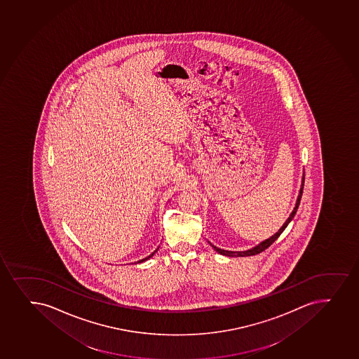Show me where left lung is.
Segmentation results:
<instances>
[{
	"mask_svg": "<svg viewBox=\"0 0 359 359\" xmlns=\"http://www.w3.org/2000/svg\"><path fill=\"white\" fill-rule=\"evenodd\" d=\"M303 186H304V174H303L302 177V184H301V189H299V194H298L297 201H296V205H294V210H292V212H291L289 218L286 219L285 223L283 224L282 228L276 233V234L272 235L270 238H267L265 241L260 242L258 246L253 247V248H250L248 250H243V252H233V250H221V248H218V247L214 246L211 242H209L210 245L212 246L217 253L222 254V255H226V257H250V255H255V254L262 253V250H265L266 248H269V247L273 243L277 238L280 236L283 231L285 230L287 224L292 221V218H294V215L297 212L298 206H299V202H301V198H302L303 194Z\"/></svg>",
	"mask_w": 359,
	"mask_h": 359,
	"instance_id": "1",
	"label": "left lung"
}]
</instances>
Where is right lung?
Instances as JSON below:
<instances>
[{
    "mask_svg": "<svg viewBox=\"0 0 359 359\" xmlns=\"http://www.w3.org/2000/svg\"><path fill=\"white\" fill-rule=\"evenodd\" d=\"M158 248H160V247H157L156 250H154L153 253L150 254L149 257H147V258L142 259V260H140V262H137L138 264H140V262H145V260H148V259L151 258V257H153L154 254L156 253L157 250H158Z\"/></svg>",
    "mask_w": 359,
    "mask_h": 359,
    "instance_id": "1",
    "label": "right lung"
}]
</instances>
